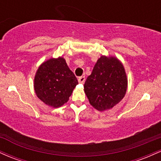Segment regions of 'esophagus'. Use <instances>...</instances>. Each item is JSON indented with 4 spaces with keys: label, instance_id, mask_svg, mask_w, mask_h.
<instances>
[{
    "label": "esophagus",
    "instance_id": "1",
    "mask_svg": "<svg viewBox=\"0 0 161 161\" xmlns=\"http://www.w3.org/2000/svg\"><path fill=\"white\" fill-rule=\"evenodd\" d=\"M78 81H79V83H81V84H83V83L85 82V81H86V77H85V76L79 77Z\"/></svg>",
    "mask_w": 161,
    "mask_h": 161
}]
</instances>
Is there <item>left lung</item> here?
Returning a JSON list of instances; mask_svg holds the SVG:
<instances>
[{"mask_svg":"<svg viewBox=\"0 0 161 161\" xmlns=\"http://www.w3.org/2000/svg\"><path fill=\"white\" fill-rule=\"evenodd\" d=\"M128 79L124 66L116 57L102 55L84 85L90 104L96 110H110L124 97Z\"/></svg>","mask_w":161,"mask_h":161,"instance_id":"left-lung-1","label":"left lung"}]
</instances>
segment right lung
<instances>
[{
	"mask_svg": "<svg viewBox=\"0 0 161 161\" xmlns=\"http://www.w3.org/2000/svg\"><path fill=\"white\" fill-rule=\"evenodd\" d=\"M77 85L76 77L62 57L42 63L34 79L37 97L53 108H60L67 102Z\"/></svg>",
	"mask_w": 161,
	"mask_h": 161,
	"instance_id": "obj_1",
	"label": "right lung"
}]
</instances>
